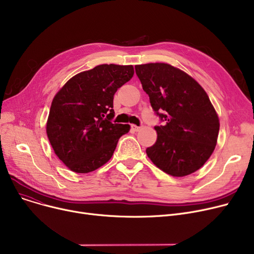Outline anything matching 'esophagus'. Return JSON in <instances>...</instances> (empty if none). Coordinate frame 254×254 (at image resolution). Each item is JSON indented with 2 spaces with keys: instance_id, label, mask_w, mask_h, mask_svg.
<instances>
[{
  "instance_id": "34e87169",
  "label": "esophagus",
  "mask_w": 254,
  "mask_h": 254,
  "mask_svg": "<svg viewBox=\"0 0 254 254\" xmlns=\"http://www.w3.org/2000/svg\"><path fill=\"white\" fill-rule=\"evenodd\" d=\"M141 127H138V126H135V125H131V129L134 130V131H138L139 129H140Z\"/></svg>"
}]
</instances>
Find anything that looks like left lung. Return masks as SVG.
Masks as SVG:
<instances>
[{
	"instance_id": "left-lung-1",
	"label": "left lung",
	"mask_w": 254,
	"mask_h": 254,
	"mask_svg": "<svg viewBox=\"0 0 254 254\" xmlns=\"http://www.w3.org/2000/svg\"><path fill=\"white\" fill-rule=\"evenodd\" d=\"M154 112L156 142L146 149L150 161L173 177L202 168L215 149L219 118L207 92L184 71L165 63L135 65Z\"/></svg>"
}]
</instances>
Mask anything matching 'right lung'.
Returning a JSON list of instances; mask_svg holds the SVG:
<instances>
[{"instance_id": "add662e5", "label": "right lung", "mask_w": 254, "mask_h": 254, "mask_svg": "<svg viewBox=\"0 0 254 254\" xmlns=\"http://www.w3.org/2000/svg\"><path fill=\"white\" fill-rule=\"evenodd\" d=\"M131 64H100L64 83L51 103L46 132L61 161L75 173H89L112 157L129 125L112 124L113 97L134 75Z\"/></svg>"}]
</instances>
